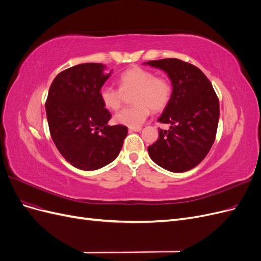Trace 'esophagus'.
<instances>
[{
  "label": "esophagus",
  "instance_id": "34e87169",
  "mask_svg": "<svg viewBox=\"0 0 261 261\" xmlns=\"http://www.w3.org/2000/svg\"><path fill=\"white\" fill-rule=\"evenodd\" d=\"M128 130H129V133H133V132H140V130H141V127H134V128L130 127Z\"/></svg>",
  "mask_w": 261,
  "mask_h": 261
}]
</instances>
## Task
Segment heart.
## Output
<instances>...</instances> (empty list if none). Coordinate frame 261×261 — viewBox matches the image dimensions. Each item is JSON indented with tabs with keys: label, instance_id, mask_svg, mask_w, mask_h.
<instances>
[{
	"label": "heart",
	"instance_id": "obj_1",
	"mask_svg": "<svg viewBox=\"0 0 261 261\" xmlns=\"http://www.w3.org/2000/svg\"><path fill=\"white\" fill-rule=\"evenodd\" d=\"M120 89L112 86H103L100 90L102 105L108 110L115 111L120 109L124 94L134 91L132 101L134 106L124 108L114 115L116 124L127 127H139L150 114V109L159 112L169 103L172 87L161 77H156L151 70L134 66L123 72L118 78Z\"/></svg>",
	"mask_w": 261,
	"mask_h": 261
}]
</instances>
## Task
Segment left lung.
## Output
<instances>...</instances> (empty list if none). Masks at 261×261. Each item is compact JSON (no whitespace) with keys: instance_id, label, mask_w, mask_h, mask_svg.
<instances>
[{"instance_id":"obj_1","label":"left lung","mask_w":261,"mask_h":261,"mask_svg":"<svg viewBox=\"0 0 261 261\" xmlns=\"http://www.w3.org/2000/svg\"><path fill=\"white\" fill-rule=\"evenodd\" d=\"M168 75L172 85L169 103L158 122L170 124L159 129V138L148 147L159 167L181 173L197 167L215 143L220 106L213 87L201 70L177 59L144 63Z\"/></svg>"}]
</instances>
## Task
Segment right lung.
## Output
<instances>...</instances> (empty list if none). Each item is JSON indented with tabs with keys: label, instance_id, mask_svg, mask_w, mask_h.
<instances>
[{
	"label": "right lung",
	"instance_id": "right-lung-1",
	"mask_svg": "<svg viewBox=\"0 0 261 261\" xmlns=\"http://www.w3.org/2000/svg\"><path fill=\"white\" fill-rule=\"evenodd\" d=\"M106 65L84 63L54 78L45 102L46 120L54 145L73 167L94 171L114 161L127 127L110 126L111 114L100 99L102 86L111 76Z\"/></svg>",
	"mask_w": 261,
	"mask_h": 261
}]
</instances>
